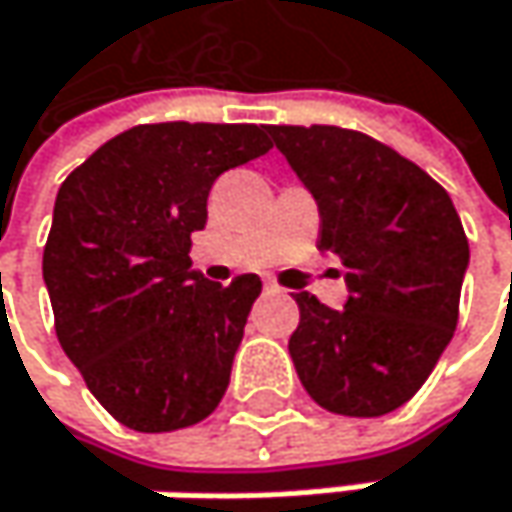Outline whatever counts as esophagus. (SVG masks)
Wrapping results in <instances>:
<instances>
[{"instance_id": "1", "label": "esophagus", "mask_w": 512, "mask_h": 512, "mask_svg": "<svg viewBox=\"0 0 512 512\" xmlns=\"http://www.w3.org/2000/svg\"><path fill=\"white\" fill-rule=\"evenodd\" d=\"M265 291H271V294H280V291H286V288L277 286L274 280H265Z\"/></svg>"}]
</instances>
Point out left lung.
<instances>
[{
    "label": "left lung",
    "mask_w": 512,
    "mask_h": 512,
    "mask_svg": "<svg viewBox=\"0 0 512 512\" xmlns=\"http://www.w3.org/2000/svg\"><path fill=\"white\" fill-rule=\"evenodd\" d=\"M318 203V247L345 265V309L294 294L288 339L309 398L336 416L407 404L448 348L469 238L448 191L392 147L339 126H268Z\"/></svg>",
    "instance_id": "left-lung-1"
}]
</instances>
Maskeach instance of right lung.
<instances>
[{
  "label": "right lung",
  "mask_w": 512,
  "mask_h": 512,
  "mask_svg": "<svg viewBox=\"0 0 512 512\" xmlns=\"http://www.w3.org/2000/svg\"><path fill=\"white\" fill-rule=\"evenodd\" d=\"M268 150L256 123H144L58 188L43 247L55 333L120 424L167 433L221 404L262 280H203L191 232L215 179Z\"/></svg>",
  "instance_id": "1"
}]
</instances>
